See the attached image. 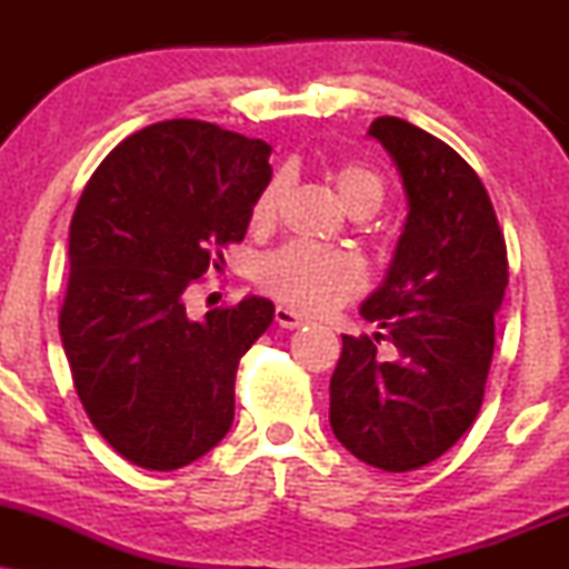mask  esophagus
<instances>
[{"label": "esophagus", "mask_w": 569, "mask_h": 569, "mask_svg": "<svg viewBox=\"0 0 569 569\" xmlns=\"http://www.w3.org/2000/svg\"><path fill=\"white\" fill-rule=\"evenodd\" d=\"M276 323L283 326V329H299V326L307 323V318L299 316V312L291 310V307L278 305L276 307Z\"/></svg>", "instance_id": "esophagus-1"}]
</instances>
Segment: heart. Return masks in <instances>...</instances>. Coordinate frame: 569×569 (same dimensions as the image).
<instances>
[{
    "label": "heart",
    "mask_w": 569,
    "mask_h": 569,
    "mask_svg": "<svg viewBox=\"0 0 569 569\" xmlns=\"http://www.w3.org/2000/svg\"><path fill=\"white\" fill-rule=\"evenodd\" d=\"M339 200L350 213L375 211L382 200V179L363 162H342L331 173ZM283 181L270 179L251 202L253 230H267L278 217ZM259 283L280 302L302 307L307 312H329L356 297L363 286V270L356 257L337 248L312 243H289L278 248L259 267Z\"/></svg>",
    "instance_id": "b5f03b06"
}]
</instances>
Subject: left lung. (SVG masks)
<instances>
[{
  "label": "left lung",
  "instance_id": "8db88e82",
  "mask_svg": "<svg viewBox=\"0 0 569 569\" xmlns=\"http://www.w3.org/2000/svg\"><path fill=\"white\" fill-rule=\"evenodd\" d=\"M393 158L409 213L382 286L361 316L382 331L342 335L329 422L367 466L415 471L473 426L495 350L508 257L485 184L449 143L398 117L369 128ZM395 345L385 359L376 345Z\"/></svg>",
  "mask_w": 569,
  "mask_h": 569
}]
</instances>
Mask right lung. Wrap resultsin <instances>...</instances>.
Returning a JSON list of instances; mask_svg holds the SVG:
<instances>
[{"instance_id": "right-lung-1", "label": "right lung", "mask_w": 569, "mask_h": 569, "mask_svg": "<svg viewBox=\"0 0 569 569\" xmlns=\"http://www.w3.org/2000/svg\"><path fill=\"white\" fill-rule=\"evenodd\" d=\"M270 152L213 122H154L117 143L77 202L63 352L98 433L147 471L189 466L232 428L234 371L276 307L246 297L194 321L184 291L246 238Z\"/></svg>"}]
</instances>
